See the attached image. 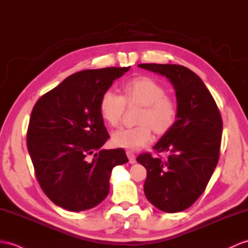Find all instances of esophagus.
Returning <instances> with one entry per match:
<instances>
[{
    "label": "esophagus",
    "mask_w": 248,
    "mask_h": 248,
    "mask_svg": "<svg viewBox=\"0 0 248 248\" xmlns=\"http://www.w3.org/2000/svg\"><path fill=\"white\" fill-rule=\"evenodd\" d=\"M126 155H127V156H128L130 164H135V163L137 162V161H136V155H135L134 153H132V152H130V150H128V152L126 153Z\"/></svg>",
    "instance_id": "34e87169"
}]
</instances>
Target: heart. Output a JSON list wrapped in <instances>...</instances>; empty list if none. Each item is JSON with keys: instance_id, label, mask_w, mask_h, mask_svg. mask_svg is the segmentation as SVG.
I'll use <instances>...</instances> for the list:
<instances>
[{"instance_id": "heart-1", "label": "heart", "mask_w": 248, "mask_h": 248, "mask_svg": "<svg viewBox=\"0 0 248 248\" xmlns=\"http://www.w3.org/2000/svg\"><path fill=\"white\" fill-rule=\"evenodd\" d=\"M123 95L113 90L102 93L99 109L101 117L110 126H118L126 104L142 105L138 118L141 123L134 127H121L112 134V142L118 147L139 149L153 141V128L158 134L170 130L176 122V102L166 95L164 86L148 77H138L123 84ZM153 127L152 128L151 126Z\"/></svg>"}]
</instances>
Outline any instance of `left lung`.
<instances>
[{
	"mask_svg": "<svg viewBox=\"0 0 248 248\" xmlns=\"http://www.w3.org/2000/svg\"><path fill=\"white\" fill-rule=\"evenodd\" d=\"M167 78L176 90L178 116L156 143L166 160L142 154L137 161L147 170L144 192L165 213H179L194 204L206 188L218 164L223 122L216 102L194 71L176 64H140Z\"/></svg>",
	"mask_w": 248,
	"mask_h": 248,
	"instance_id": "obj_1",
	"label": "left lung"
}]
</instances>
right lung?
Returning <instances> with one entry per match:
<instances>
[{
	"label": "right lung",
	"instance_id": "add662e5",
	"mask_svg": "<svg viewBox=\"0 0 248 248\" xmlns=\"http://www.w3.org/2000/svg\"><path fill=\"white\" fill-rule=\"evenodd\" d=\"M129 68L76 72L33 106L27 130L28 153L41 188L58 206L69 211L96 206L109 192L112 168L128 162L122 148L101 149L109 135L99 102Z\"/></svg>",
	"mask_w": 248,
	"mask_h": 248
}]
</instances>
